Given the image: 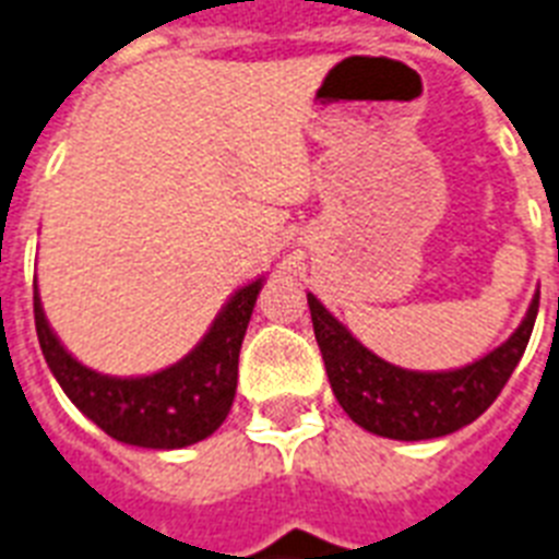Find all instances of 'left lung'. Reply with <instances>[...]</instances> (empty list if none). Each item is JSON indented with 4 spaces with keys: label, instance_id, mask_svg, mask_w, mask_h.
Wrapping results in <instances>:
<instances>
[{
    "label": "left lung",
    "instance_id": "1",
    "mask_svg": "<svg viewBox=\"0 0 559 559\" xmlns=\"http://www.w3.org/2000/svg\"><path fill=\"white\" fill-rule=\"evenodd\" d=\"M308 308L334 399L352 421L383 439L424 441L462 430L497 401L528 346L539 292L520 329L502 346L450 372H409L386 364L352 337L349 329L329 314L314 294H308Z\"/></svg>",
    "mask_w": 559,
    "mask_h": 559
}]
</instances>
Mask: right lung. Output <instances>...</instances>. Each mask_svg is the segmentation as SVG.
Returning <instances> with one entry per match:
<instances>
[{"label":"right lung","mask_w":559,"mask_h":559,"mask_svg":"<svg viewBox=\"0 0 559 559\" xmlns=\"http://www.w3.org/2000/svg\"><path fill=\"white\" fill-rule=\"evenodd\" d=\"M259 288L262 280L239 288L218 311L202 343L178 364L144 378H111L88 369L62 349L34 285L39 349L71 404L106 436L135 448H187L213 436L234 406L239 349L251 323Z\"/></svg>","instance_id":"1"}]
</instances>
